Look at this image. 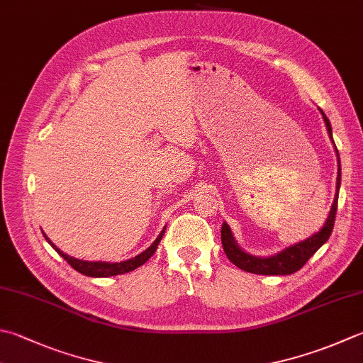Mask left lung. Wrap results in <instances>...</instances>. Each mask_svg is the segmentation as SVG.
Wrapping results in <instances>:
<instances>
[{
	"label": "left lung",
	"instance_id": "left-lung-1",
	"mask_svg": "<svg viewBox=\"0 0 363 363\" xmlns=\"http://www.w3.org/2000/svg\"><path fill=\"white\" fill-rule=\"evenodd\" d=\"M324 119V124L328 127V133L329 138L333 143V137H332V125L328 116L324 115V111L319 108ZM333 147H335L337 152V160H338V173H337V191H335V198H333L332 208L328 218H325V223L323 225V228L318 233H315L313 236H310L307 239L301 240V242L289 245L286 248H283L281 252L269 255V257H257V255L247 253L245 250L239 247V244L234 239L230 225L223 222L222 223V245H223V252L226 253V257L233 262L234 266H238L239 269H242L245 272L250 274H258V275H291L299 271V269L307 262L313 255L321 248L328 239L330 238L332 230H333V223H335V216H337V204H338V191H340V184H342V165H340V157H338V149L333 143Z\"/></svg>",
	"mask_w": 363,
	"mask_h": 363
}]
</instances>
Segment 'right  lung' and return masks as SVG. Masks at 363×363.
<instances>
[{
	"mask_svg": "<svg viewBox=\"0 0 363 363\" xmlns=\"http://www.w3.org/2000/svg\"><path fill=\"white\" fill-rule=\"evenodd\" d=\"M167 228V226H165ZM165 228L160 231L157 239L149 245L145 252H141L137 257H133L130 259L121 261V262H110V261H84V259H78L70 257V255L61 252L58 247H56L52 240H50L45 234L44 238L47 239V242L52 245L56 252L60 253V257L66 259L70 266H72L77 272H80L86 277H94V279H102V277H113V275H121V274H127L130 271H135V269L143 266L145 262L152 257L154 252L157 250V245L160 244V240L163 238V233H165Z\"/></svg>",
	"mask_w": 363,
	"mask_h": 363,
	"instance_id": "1",
	"label": "right lung"
}]
</instances>
